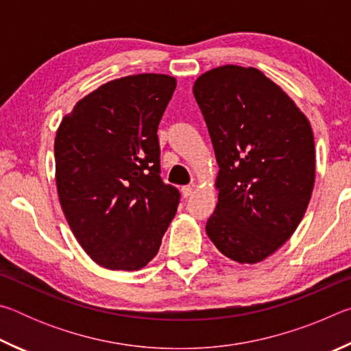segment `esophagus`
<instances>
[{
    "label": "esophagus",
    "instance_id": "34e87169",
    "mask_svg": "<svg viewBox=\"0 0 351 351\" xmlns=\"http://www.w3.org/2000/svg\"><path fill=\"white\" fill-rule=\"evenodd\" d=\"M181 193H182V197H184V198L192 197V193H193V187H190V186L182 187V189H181Z\"/></svg>",
    "mask_w": 351,
    "mask_h": 351
}]
</instances>
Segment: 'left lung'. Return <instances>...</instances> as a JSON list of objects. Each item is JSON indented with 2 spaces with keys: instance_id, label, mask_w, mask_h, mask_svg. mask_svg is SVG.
Returning a JSON list of instances; mask_svg holds the SVG:
<instances>
[{
  "instance_id": "obj_1",
  "label": "left lung",
  "mask_w": 351,
  "mask_h": 351,
  "mask_svg": "<svg viewBox=\"0 0 351 351\" xmlns=\"http://www.w3.org/2000/svg\"><path fill=\"white\" fill-rule=\"evenodd\" d=\"M193 96L218 162L206 232L226 257L255 265L294 234L311 199L316 152L306 116L257 68L201 74Z\"/></svg>"
}]
</instances>
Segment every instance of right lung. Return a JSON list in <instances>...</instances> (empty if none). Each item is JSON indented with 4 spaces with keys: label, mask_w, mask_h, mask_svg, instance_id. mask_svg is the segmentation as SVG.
I'll use <instances>...</instances> for the list:
<instances>
[{
    "label": "right lung",
    "mask_w": 351,
    "mask_h": 351,
    "mask_svg": "<svg viewBox=\"0 0 351 351\" xmlns=\"http://www.w3.org/2000/svg\"><path fill=\"white\" fill-rule=\"evenodd\" d=\"M175 88L167 74L121 77L80 99L58 125V199L75 240L102 268H144L175 217L180 192L161 181L158 142Z\"/></svg>",
    "instance_id": "right-lung-1"
}]
</instances>
